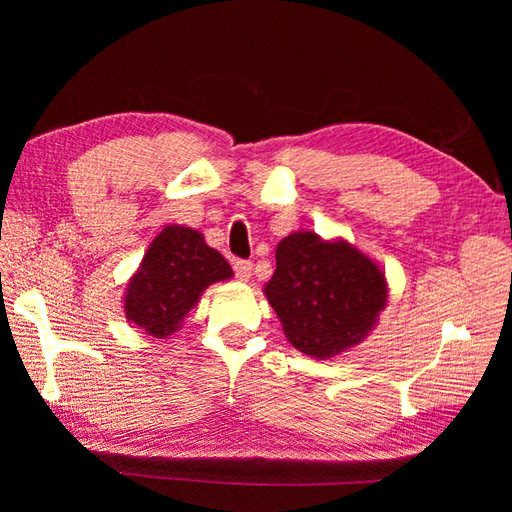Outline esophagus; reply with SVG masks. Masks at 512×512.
<instances>
[{"mask_svg": "<svg viewBox=\"0 0 512 512\" xmlns=\"http://www.w3.org/2000/svg\"><path fill=\"white\" fill-rule=\"evenodd\" d=\"M233 270H235V277H237L239 281H248V279H250V273H253V264L244 262V259H237Z\"/></svg>", "mask_w": 512, "mask_h": 512, "instance_id": "obj_1", "label": "esophagus"}]
</instances>
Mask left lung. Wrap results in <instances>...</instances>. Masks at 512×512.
Listing matches in <instances>:
<instances>
[{"instance_id":"left-lung-1","label":"left lung","mask_w":512,"mask_h":512,"mask_svg":"<svg viewBox=\"0 0 512 512\" xmlns=\"http://www.w3.org/2000/svg\"><path fill=\"white\" fill-rule=\"evenodd\" d=\"M275 259L264 295L292 347L323 361L374 330L387 306V279L354 244L297 231L277 244Z\"/></svg>"}]
</instances>
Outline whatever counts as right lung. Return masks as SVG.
<instances>
[{"label":"right lung","mask_w":512,"mask_h":512,"mask_svg":"<svg viewBox=\"0 0 512 512\" xmlns=\"http://www.w3.org/2000/svg\"><path fill=\"white\" fill-rule=\"evenodd\" d=\"M233 270L195 228L169 224L149 244L123 297L125 319L154 339H169L182 328L202 292Z\"/></svg>","instance_id":"1"}]
</instances>
